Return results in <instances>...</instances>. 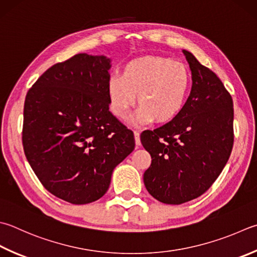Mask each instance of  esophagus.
Instances as JSON below:
<instances>
[{
    "label": "esophagus",
    "mask_w": 257,
    "mask_h": 257,
    "mask_svg": "<svg viewBox=\"0 0 257 257\" xmlns=\"http://www.w3.org/2000/svg\"><path fill=\"white\" fill-rule=\"evenodd\" d=\"M134 139H135V144H137V147L139 148L140 145H141V140H140V133L138 131H134Z\"/></svg>",
    "instance_id": "34e87169"
}]
</instances>
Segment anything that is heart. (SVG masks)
Instances as JSON below:
<instances>
[{
    "label": "heart",
    "instance_id": "1",
    "mask_svg": "<svg viewBox=\"0 0 257 257\" xmlns=\"http://www.w3.org/2000/svg\"><path fill=\"white\" fill-rule=\"evenodd\" d=\"M191 74L182 62L162 56H142L127 61L120 76L109 77L107 97L116 117L123 118L135 103L134 124L168 123L177 117L188 99Z\"/></svg>",
    "mask_w": 257,
    "mask_h": 257
}]
</instances>
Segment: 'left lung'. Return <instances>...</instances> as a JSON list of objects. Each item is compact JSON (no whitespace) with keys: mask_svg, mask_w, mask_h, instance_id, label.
<instances>
[{"mask_svg":"<svg viewBox=\"0 0 257 257\" xmlns=\"http://www.w3.org/2000/svg\"><path fill=\"white\" fill-rule=\"evenodd\" d=\"M190 67V95L177 117L141 142L151 154L143 181L150 195L169 205H180L211 187L228 161L234 144L233 99L224 84L191 52L182 50Z\"/></svg>","mask_w":257,"mask_h":257,"instance_id":"1","label":"left lung"}]
</instances>
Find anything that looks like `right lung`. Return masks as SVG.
<instances>
[{"mask_svg": "<svg viewBox=\"0 0 257 257\" xmlns=\"http://www.w3.org/2000/svg\"><path fill=\"white\" fill-rule=\"evenodd\" d=\"M110 59L78 53L53 65L26 96L22 143L48 191L74 205L98 200L134 134L109 112Z\"/></svg>", "mask_w": 257, "mask_h": 257, "instance_id": "add662e5", "label": "right lung"}]
</instances>
